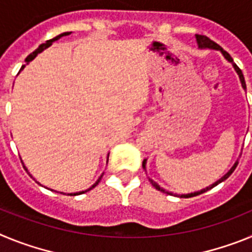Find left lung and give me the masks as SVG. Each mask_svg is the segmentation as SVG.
<instances>
[{"instance_id":"1","label":"left lung","mask_w":252,"mask_h":252,"mask_svg":"<svg viewBox=\"0 0 252 252\" xmlns=\"http://www.w3.org/2000/svg\"><path fill=\"white\" fill-rule=\"evenodd\" d=\"M195 39H197V44H198V46H199V48H201V49H203V48H208V49H215V50H220V51H221V53H222V55H223V57L226 58V60H228V62H230V63H232V65H233V68H235L236 73H237V74H239V77H240V81H241L242 88H244V90H246V83H245V78H244V74H242L241 69H240L239 66H237V65H236L235 63H233V59H232V58H231V55L228 54V53H227L226 50H223V49H222L221 46L218 45V44H216L215 41H212V40L209 39V37L204 36V35H195ZM237 164H239V162L236 161V162H235V165H233L232 168L230 169V170L227 171L226 174H224L223 177L221 178V179H220V180H217V182H216V183H213L212 186L207 187V188L202 189V190H199V192L189 193V194H182V195H180V197H184V198L194 197V195L202 194V193L207 192V190H209V189H212L213 187L218 186V184H220V183H222V182H223V180H226L227 178L230 177V175L232 174V173H233V170H235V169H236V166H237ZM142 168H144V169H146V159L144 160V161H142ZM149 180H150V183L153 184V187H155V188H157L158 190H160V192H162V193H166V194H173V193H169V192H166L165 189L160 188V187H159V184H158V183H155V182H154L153 179H149ZM175 195H177V194H175Z\"/></svg>"}]
</instances>
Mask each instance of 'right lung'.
<instances>
[{"label":"right lung","instance_id":"right-lung-1","mask_svg":"<svg viewBox=\"0 0 252 252\" xmlns=\"http://www.w3.org/2000/svg\"><path fill=\"white\" fill-rule=\"evenodd\" d=\"M69 34H72V32H63V34H60V35H58V36L53 37V39L48 40V41H46V43L41 44V45H40V46H39V48H37V49H36V50H35V51H32V53H31V54H30V55H29V57H28V58H26V59H25L26 64H29V63H30V62H31V60H32V59H35V57H36V55H37V54H39V53H41V51H43V50H44V49L49 48V46H50V45H51V44L54 43V41H57V40H59V39H60V37H62V36H66V35H69ZM26 64H24V65H22V66H21V69H20V72H21L22 69L25 68V65H26ZM107 161H108V158H107ZM22 164H24V162H22ZM25 169H26V168H25ZM26 170H28V169H26ZM102 177H103V174H102V175H101V177H99V178H98V179H97V182H95V183H94V184H93V186H92V187H91V188H88V189H87V190H82V192H77V193H70V194H68V195H78V194H82V193H86V192H88V190H91V189H93V188H94V187H95V186H97V184H98V183H99V182H101ZM62 193H63V192H62ZM63 194H64V193H63Z\"/></svg>","mask_w":252,"mask_h":252}]
</instances>
